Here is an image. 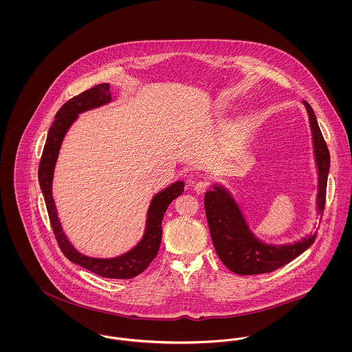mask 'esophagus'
I'll return each instance as SVG.
<instances>
[{
  "mask_svg": "<svg viewBox=\"0 0 352 352\" xmlns=\"http://www.w3.org/2000/svg\"><path fill=\"white\" fill-rule=\"evenodd\" d=\"M206 189H208V184L206 182H198V184L194 185V191L197 194H202V192L206 191Z\"/></svg>",
  "mask_w": 352,
  "mask_h": 352,
  "instance_id": "obj_1",
  "label": "esophagus"
}]
</instances>
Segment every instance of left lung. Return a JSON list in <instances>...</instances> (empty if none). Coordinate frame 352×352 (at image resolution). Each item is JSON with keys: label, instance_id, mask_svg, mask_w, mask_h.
I'll return each mask as SVG.
<instances>
[{"label": "left lung", "instance_id": "1", "mask_svg": "<svg viewBox=\"0 0 352 352\" xmlns=\"http://www.w3.org/2000/svg\"><path fill=\"white\" fill-rule=\"evenodd\" d=\"M302 104L307 109L312 131L314 157L318 170L316 210L318 216H322L329 173V153L314 109L307 102H302ZM204 202L216 253L225 267L237 274H260L276 271L296 258L316 239V232H314L295 243L281 245L264 243L250 230L233 194L221 184H213V190L206 191Z\"/></svg>", "mask_w": 352, "mask_h": 352}]
</instances>
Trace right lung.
Masks as SVG:
<instances>
[{
	"label": "right lung",
	"instance_id": "right-lung-1",
	"mask_svg": "<svg viewBox=\"0 0 352 352\" xmlns=\"http://www.w3.org/2000/svg\"><path fill=\"white\" fill-rule=\"evenodd\" d=\"M111 102H112V96L109 94V84L103 82L72 98L57 111L54 116V124L48 131L47 142H45L44 151L38 166V182L45 199L51 225L54 228V237L64 256L69 261L80 265L88 271L94 272L102 277L131 278L144 271L157 256L161 240H162L163 216L167 210V206L184 192L185 182L177 181L170 186L158 191L150 202L147 216H146L144 233L140 241L129 252L116 257H107V258L91 257V256L82 254L72 245L63 230L61 222L57 216L54 195H52L54 166L57 162L58 151L67 131L78 119L79 113L106 106Z\"/></svg>",
	"mask_w": 352,
	"mask_h": 352
}]
</instances>
